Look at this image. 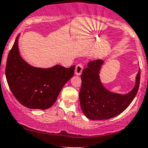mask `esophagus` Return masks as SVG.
<instances>
[{"label":"esophagus","mask_w":148,"mask_h":148,"mask_svg":"<svg viewBox=\"0 0 148 148\" xmlns=\"http://www.w3.org/2000/svg\"><path fill=\"white\" fill-rule=\"evenodd\" d=\"M84 69V66L82 64H78L76 66V69H75V74L76 75L79 76L81 75L82 72V70Z\"/></svg>","instance_id":"34e87169"}]
</instances>
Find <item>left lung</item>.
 <instances>
[{
  "label": "left lung",
  "instance_id": "left-lung-1",
  "mask_svg": "<svg viewBox=\"0 0 148 148\" xmlns=\"http://www.w3.org/2000/svg\"><path fill=\"white\" fill-rule=\"evenodd\" d=\"M103 62L101 60L89 62L81 75L80 106L84 114L91 120H107L117 116L131 103L139 88L140 70L137 74L136 84L128 94H119L106 89L99 76Z\"/></svg>",
  "mask_w": 148,
  "mask_h": 148
}]
</instances>
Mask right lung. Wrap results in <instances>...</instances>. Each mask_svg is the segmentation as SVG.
<instances>
[{"label": "right lung", "instance_id": "obj_1", "mask_svg": "<svg viewBox=\"0 0 148 148\" xmlns=\"http://www.w3.org/2000/svg\"><path fill=\"white\" fill-rule=\"evenodd\" d=\"M19 36L8 56L5 77L8 86L13 96L24 106L47 109L55 103L62 88L73 77L75 65L70 68L55 65L47 69L31 66L20 54Z\"/></svg>", "mask_w": 148, "mask_h": 148}]
</instances>
